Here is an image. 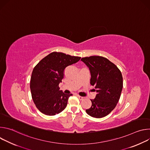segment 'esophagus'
<instances>
[{
    "mask_svg": "<svg viewBox=\"0 0 150 150\" xmlns=\"http://www.w3.org/2000/svg\"><path fill=\"white\" fill-rule=\"evenodd\" d=\"M78 97L79 98V100H83V97H81V96H78Z\"/></svg>",
    "mask_w": 150,
    "mask_h": 150,
    "instance_id": "obj_1",
    "label": "esophagus"
}]
</instances>
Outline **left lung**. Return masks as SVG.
Returning a JSON list of instances; mask_svg holds the SVG:
<instances>
[{"label":"left lung","instance_id":"obj_1","mask_svg":"<svg viewBox=\"0 0 150 150\" xmlns=\"http://www.w3.org/2000/svg\"><path fill=\"white\" fill-rule=\"evenodd\" d=\"M81 60L89 68L90 83L97 93L91 100L92 105L86 110L91 117L101 118L108 115L117 105L123 88V78L119 69L107 58L92 56Z\"/></svg>","mask_w":150,"mask_h":150}]
</instances>
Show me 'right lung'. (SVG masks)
<instances>
[{"label": "right lung", "instance_id": "right-lung-1", "mask_svg": "<svg viewBox=\"0 0 150 150\" xmlns=\"http://www.w3.org/2000/svg\"><path fill=\"white\" fill-rule=\"evenodd\" d=\"M81 57L54 52L41 59L34 68L30 81L33 100L40 112L54 116L66 108L72 94H64L59 84L63 78L64 70L78 62Z\"/></svg>", "mask_w": 150, "mask_h": 150}]
</instances>
